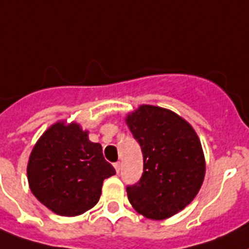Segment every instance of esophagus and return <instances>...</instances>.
I'll use <instances>...</instances> for the list:
<instances>
[{
	"label": "esophagus",
	"mask_w": 249,
	"mask_h": 249,
	"mask_svg": "<svg viewBox=\"0 0 249 249\" xmlns=\"http://www.w3.org/2000/svg\"><path fill=\"white\" fill-rule=\"evenodd\" d=\"M114 167H115V171H116V173L120 172V170H121L120 162H116V163H114Z\"/></svg>",
	"instance_id": "esophagus-1"
}]
</instances>
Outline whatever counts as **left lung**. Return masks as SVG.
Masks as SVG:
<instances>
[{
	"label": "left lung",
	"instance_id": "1",
	"mask_svg": "<svg viewBox=\"0 0 249 249\" xmlns=\"http://www.w3.org/2000/svg\"><path fill=\"white\" fill-rule=\"evenodd\" d=\"M143 152L141 181L126 187L131 206L152 220L183 210L201 189L205 156L191 124L168 108L141 105L125 116Z\"/></svg>",
	"mask_w": 249,
	"mask_h": 249
}]
</instances>
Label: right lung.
Returning a JSON list of instances; mask_svg holds the SVG:
<instances>
[{
    "label": "right lung",
    "mask_w": 249,
    "mask_h": 249,
    "mask_svg": "<svg viewBox=\"0 0 249 249\" xmlns=\"http://www.w3.org/2000/svg\"><path fill=\"white\" fill-rule=\"evenodd\" d=\"M33 195L62 216H77L99 202L104 179L115 170L106 162L100 143L76 123L59 120L37 139L28 162Z\"/></svg>",
    "instance_id": "1"
}]
</instances>
